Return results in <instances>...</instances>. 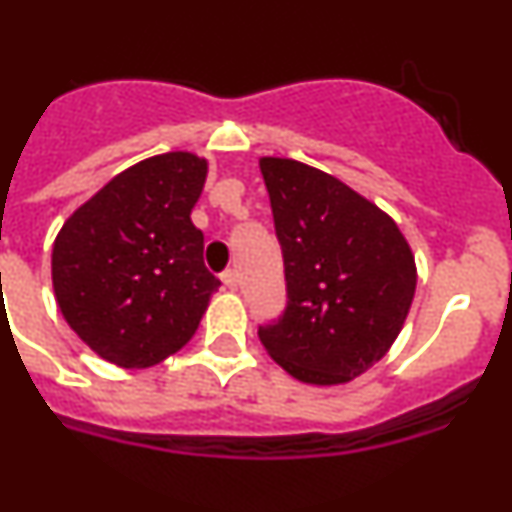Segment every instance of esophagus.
<instances>
[{"label": "esophagus", "mask_w": 512, "mask_h": 512, "mask_svg": "<svg viewBox=\"0 0 512 512\" xmlns=\"http://www.w3.org/2000/svg\"><path fill=\"white\" fill-rule=\"evenodd\" d=\"M222 282H225V287H230V290H237V282H240V277H237V270L222 272Z\"/></svg>", "instance_id": "1"}]
</instances>
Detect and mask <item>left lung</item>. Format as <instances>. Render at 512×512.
Segmentation results:
<instances>
[{"instance_id": "left-lung-1", "label": "left lung", "mask_w": 512, "mask_h": 512, "mask_svg": "<svg viewBox=\"0 0 512 512\" xmlns=\"http://www.w3.org/2000/svg\"><path fill=\"white\" fill-rule=\"evenodd\" d=\"M282 247L287 307L257 330L267 355L307 385H342L398 340L418 285L408 240L388 212L337 177L260 157Z\"/></svg>"}]
</instances>
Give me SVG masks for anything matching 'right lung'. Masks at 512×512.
<instances>
[{
	"label": "right lung",
	"instance_id": "1",
	"mask_svg": "<svg viewBox=\"0 0 512 512\" xmlns=\"http://www.w3.org/2000/svg\"><path fill=\"white\" fill-rule=\"evenodd\" d=\"M205 180V157H147L112 177L59 230L54 297L102 360L145 370L182 350L200 327L220 287L190 217Z\"/></svg>",
	"mask_w": 512,
	"mask_h": 512
}]
</instances>
